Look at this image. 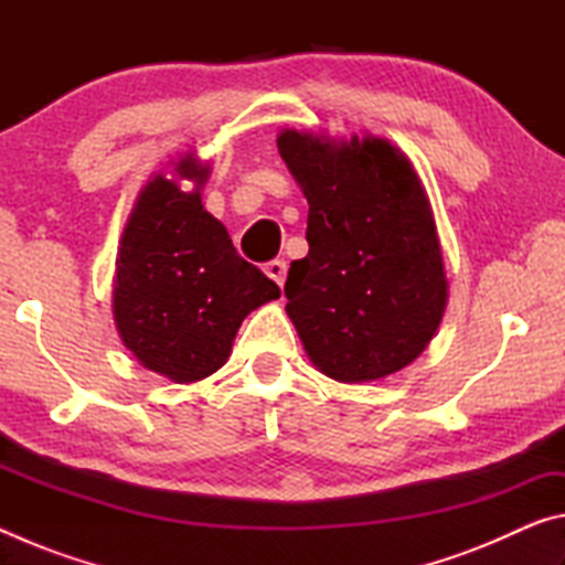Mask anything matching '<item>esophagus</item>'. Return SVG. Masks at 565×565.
I'll return each mask as SVG.
<instances>
[{
  "label": "esophagus",
  "instance_id": "1",
  "mask_svg": "<svg viewBox=\"0 0 565 565\" xmlns=\"http://www.w3.org/2000/svg\"><path fill=\"white\" fill-rule=\"evenodd\" d=\"M264 271H266V276H271V279L279 284V286H284V281H286V262L284 259H274V262H269L264 266Z\"/></svg>",
  "mask_w": 565,
  "mask_h": 565
}]
</instances>
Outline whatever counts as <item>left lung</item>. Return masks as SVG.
<instances>
[{"instance_id":"8db88e82","label":"left lung","mask_w":565,"mask_h":565,"mask_svg":"<svg viewBox=\"0 0 565 565\" xmlns=\"http://www.w3.org/2000/svg\"><path fill=\"white\" fill-rule=\"evenodd\" d=\"M309 202V254L291 262L286 313L323 374L361 384L408 366L441 323L446 274L431 206L388 141L276 139Z\"/></svg>"}]
</instances>
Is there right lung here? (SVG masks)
<instances>
[{"instance_id":"obj_1","label":"right lung","mask_w":565,"mask_h":565,"mask_svg":"<svg viewBox=\"0 0 565 565\" xmlns=\"http://www.w3.org/2000/svg\"><path fill=\"white\" fill-rule=\"evenodd\" d=\"M177 171L204 184L209 167L189 157ZM279 296L269 276L236 254L199 189L149 181L124 228L114 281L121 341L147 369L179 384L214 374L246 313Z\"/></svg>"}]
</instances>
